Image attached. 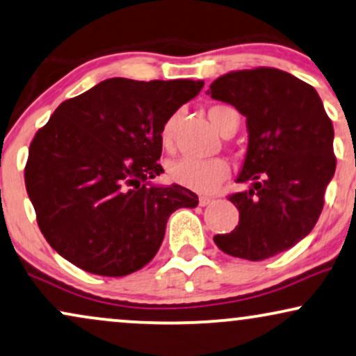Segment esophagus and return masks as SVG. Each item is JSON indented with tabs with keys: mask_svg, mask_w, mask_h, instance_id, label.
Wrapping results in <instances>:
<instances>
[{
	"mask_svg": "<svg viewBox=\"0 0 356 356\" xmlns=\"http://www.w3.org/2000/svg\"><path fill=\"white\" fill-rule=\"evenodd\" d=\"M211 197H207V195H202L200 199H199V204H200V207H207V205H210L211 204Z\"/></svg>",
	"mask_w": 356,
	"mask_h": 356,
	"instance_id": "1",
	"label": "esophagus"
}]
</instances>
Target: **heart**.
Returning a JSON list of instances; mask_svg holds the SVG:
<instances>
[{
    "label": "heart",
    "mask_w": 356,
    "mask_h": 356,
    "mask_svg": "<svg viewBox=\"0 0 356 356\" xmlns=\"http://www.w3.org/2000/svg\"><path fill=\"white\" fill-rule=\"evenodd\" d=\"M236 113L230 106L215 105L209 108V118L211 124L218 129L220 133L223 131L225 124H227L230 115ZM175 123H177V116H170L165 121L163 129H161V143L165 151L174 149V134H175ZM230 174L227 161L223 159H181L174 161L168 168V177L177 186L195 192H210L218 186L220 182L225 181Z\"/></svg>",
    "instance_id": "obj_1"
}]
</instances>
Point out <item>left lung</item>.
<instances>
[{
  "label": "left lung",
  "mask_w": 356,
  "mask_h": 356,
  "mask_svg": "<svg viewBox=\"0 0 356 356\" xmlns=\"http://www.w3.org/2000/svg\"><path fill=\"white\" fill-rule=\"evenodd\" d=\"M207 93L235 106L248 129L236 182L250 188L228 197L240 222L213 241L235 258L268 259L316 227L335 174L334 126L316 88L277 69L228 72Z\"/></svg>",
  "instance_id": "obj_1"
}]
</instances>
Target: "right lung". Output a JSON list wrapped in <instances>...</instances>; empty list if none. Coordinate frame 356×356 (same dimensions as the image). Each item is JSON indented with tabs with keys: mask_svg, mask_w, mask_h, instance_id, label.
<instances>
[{
	"mask_svg": "<svg viewBox=\"0 0 356 356\" xmlns=\"http://www.w3.org/2000/svg\"><path fill=\"white\" fill-rule=\"evenodd\" d=\"M202 80L108 79L60 103L31 143L26 191L49 245L83 271L120 277L146 266L177 209L199 197L156 186L161 129Z\"/></svg>",
	"mask_w": 356,
	"mask_h": 356,
	"instance_id": "obj_1",
	"label": "right lung"
}]
</instances>
